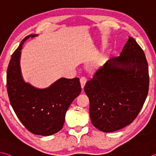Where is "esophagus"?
I'll return each instance as SVG.
<instances>
[{
    "mask_svg": "<svg viewBox=\"0 0 156 156\" xmlns=\"http://www.w3.org/2000/svg\"><path fill=\"white\" fill-rule=\"evenodd\" d=\"M80 85H81V88L83 89L84 85L87 83V78L85 77H81L80 79Z\"/></svg>",
    "mask_w": 156,
    "mask_h": 156,
    "instance_id": "34e87169",
    "label": "esophagus"
}]
</instances>
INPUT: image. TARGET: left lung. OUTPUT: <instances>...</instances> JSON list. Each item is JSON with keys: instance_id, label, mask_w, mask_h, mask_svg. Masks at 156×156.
I'll return each mask as SVG.
<instances>
[{"instance_id": "obj_1", "label": "left lung", "mask_w": 156, "mask_h": 156, "mask_svg": "<svg viewBox=\"0 0 156 156\" xmlns=\"http://www.w3.org/2000/svg\"><path fill=\"white\" fill-rule=\"evenodd\" d=\"M149 85L145 52L129 37L120 56L109 59L84 86L93 125L104 132L129 125L143 106Z\"/></svg>"}]
</instances>
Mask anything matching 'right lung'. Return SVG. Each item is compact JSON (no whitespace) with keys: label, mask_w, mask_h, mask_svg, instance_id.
I'll return each instance as SVG.
<instances>
[{"label":"right lung","mask_w":156,"mask_h":156,"mask_svg":"<svg viewBox=\"0 0 156 156\" xmlns=\"http://www.w3.org/2000/svg\"><path fill=\"white\" fill-rule=\"evenodd\" d=\"M11 55L7 72L8 96L17 117L27 129L34 134L50 136L63 128L66 114L71 103L81 92L78 78H61L50 87L39 89L25 83L20 66L24 41Z\"/></svg>","instance_id":"obj_1"}]
</instances>
